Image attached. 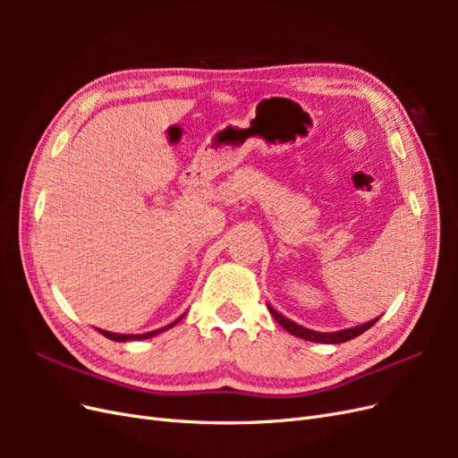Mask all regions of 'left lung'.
Masks as SVG:
<instances>
[{"instance_id": "obj_1", "label": "left lung", "mask_w": 458, "mask_h": 458, "mask_svg": "<svg viewBox=\"0 0 458 458\" xmlns=\"http://www.w3.org/2000/svg\"><path fill=\"white\" fill-rule=\"evenodd\" d=\"M269 311L275 317V321L279 323L284 330H288L290 335H294V336L303 338V340H310V342H318V344H342V342H348V340H352V338H355L359 335H363L365 330H369L374 323L378 321V318H372V321H369L365 325H359V327H353V328H344L340 332H315V330H310V328L301 327V325H296L294 321H290V318L283 317L279 311H275L273 308H269Z\"/></svg>"}]
</instances>
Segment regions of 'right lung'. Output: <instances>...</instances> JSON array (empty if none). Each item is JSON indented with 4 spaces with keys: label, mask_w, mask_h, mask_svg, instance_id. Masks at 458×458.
I'll return each instance as SVG.
<instances>
[{
    "label": "right lung",
    "mask_w": 458,
    "mask_h": 458,
    "mask_svg": "<svg viewBox=\"0 0 458 458\" xmlns=\"http://www.w3.org/2000/svg\"><path fill=\"white\" fill-rule=\"evenodd\" d=\"M182 321V317L177 318V321H174V323H170V325H165V327H162V328H158V330H150V332H145V335H116V332H108V330H99L103 336H106L108 340H114V342H128V340H147V338H152V336H157V335H160V332H164V330H168V328H172L175 323H179Z\"/></svg>",
    "instance_id": "right-lung-1"
}]
</instances>
